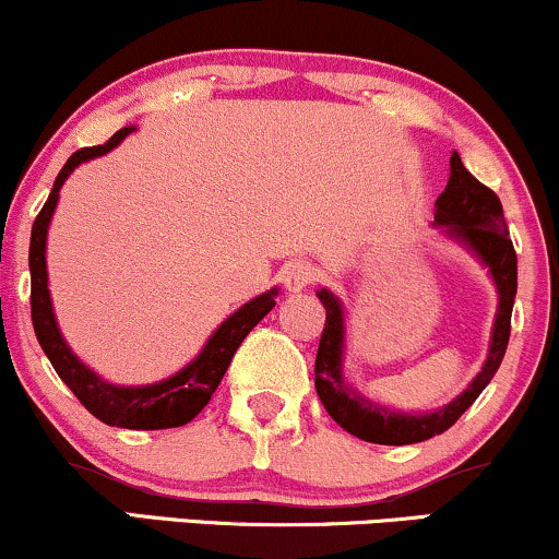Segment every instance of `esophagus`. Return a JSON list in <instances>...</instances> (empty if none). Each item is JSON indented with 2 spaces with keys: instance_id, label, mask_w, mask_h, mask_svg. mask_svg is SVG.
I'll return each mask as SVG.
<instances>
[{
  "instance_id": "obj_1",
  "label": "esophagus",
  "mask_w": 559,
  "mask_h": 559,
  "mask_svg": "<svg viewBox=\"0 0 559 559\" xmlns=\"http://www.w3.org/2000/svg\"><path fill=\"white\" fill-rule=\"evenodd\" d=\"M317 278V267L307 260H294V263L286 265L284 271V286L288 292H301Z\"/></svg>"
}]
</instances>
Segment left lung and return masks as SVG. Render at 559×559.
<instances>
[{"label":"left lung","mask_w":559,"mask_h":559,"mask_svg":"<svg viewBox=\"0 0 559 559\" xmlns=\"http://www.w3.org/2000/svg\"><path fill=\"white\" fill-rule=\"evenodd\" d=\"M436 222L447 227L451 237L467 242L472 250L483 258V263L490 267L496 278L500 304L496 328H492L490 353L483 371L467 386V392L459 394L451 405L436 409L428 415H402L392 413L390 407H381L377 402L366 400L364 394L353 392L343 381L341 358H343V309L330 292L320 296L324 312V330L320 337L314 361V386L320 394L324 409L337 426L348 430L350 436L364 438L369 443H384V447H405V443H418L426 438H433L443 430H449L462 418L464 409L472 407L490 379L496 377L503 361L508 337H511V312L515 299V286H519V260L508 235V224L503 216V203L483 186L467 167L462 165V157L451 154V178L449 186L436 201Z\"/></svg>","instance_id":"1"}]
</instances>
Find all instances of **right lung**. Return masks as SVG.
I'll return each instance as SVG.
<instances>
[{"mask_svg": "<svg viewBox=\"0 0 559 559\" xmlns=\"http://www.w3.org/2000/svg\"><path fill=\"white\" fill-rule=\"evenodd\" d=\"M133 129H121L118 133L105 141L100 146H84V150L74 152L61 167L59 178L53 182L51 195L35 216L33 231H31V317L33 330L38 337L40 348L48 356V361L59 373L63 384L74 392V397L82 402L84 407L103 420L105 426L131 428V430H159V428H178L186 426L209 405L211 394L222 384L224 373H227L231 356H235L239 345L247 337L255 324L275 307V288L258 296L242 309H237L227 322L218 328L214 335L209 337L206 348L198 353L195 361H190L186 369L175 377H169L159 384L150 386H112L103 381L97 373H92L87 366L76 361V356L67 348L59 328H56L51 296H48V275H46V231L48 222H51L56 201H59V190L69 173L82 162L100 154L110 152L118 141L129 136Z\"/></svg>", "mask_w": 559, "mask_h": 559, "instance_id": "add662e5", "label": "right lung"}]
</instances>
